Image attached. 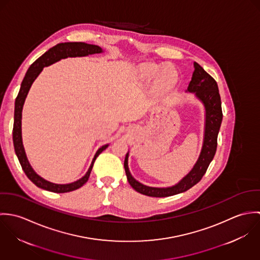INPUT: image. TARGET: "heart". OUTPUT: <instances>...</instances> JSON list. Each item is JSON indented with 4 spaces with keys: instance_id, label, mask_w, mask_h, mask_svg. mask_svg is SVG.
<instances>
[{
    "instance_id": "1",
    "label": "heart",
    "mask_w": 260,
    "mask_h": 260,
    "mask_svg": "<svg viewBox=\"0 0 260 260\" xmlns=\"http://www.w3.org/2000/svg\"><path fill=\"white\" fill-rule=\"evenodd\" d=\"M159 71H160V68L157 65H155V64H149V65H146L143 68V74H144L145 77H147V78H152V77L156 76V75L158 74ZM167 78H168V74L166 73L165 76H164V79L162 80V82L164 84H171V82Z\"/></svg>"
}]
</instances>
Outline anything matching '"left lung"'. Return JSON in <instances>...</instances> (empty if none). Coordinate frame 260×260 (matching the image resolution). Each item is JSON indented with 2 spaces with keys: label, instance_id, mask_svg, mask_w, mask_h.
Returning <instances> with one entry per match:
<instances>
[{
  "label": "left lung",
  "instance_id": "8db88e82",
  "mask_svg": "<svg viewBox=\"0 0 260 260\" xmlns=\"http://www.w3.org/2000/svg\"><path fill=\"white\" fill-rule=\"evenodd\" d=\"M187 90L195 93V95L203 102L206 111L204 142L199 159L189 174L178 184L167 188H156L143 185L132 177L128 169L127 153L124 161V168L128 182L141 194L152 197H167L184 192L201 180L215 155L217 148V136L223 116L221 99L217 83L214 78L208 74L198 63L194 62V72Z\"/></svg>",
  "mask_w": 260,
  "mask_h": 260
}]
</instances>
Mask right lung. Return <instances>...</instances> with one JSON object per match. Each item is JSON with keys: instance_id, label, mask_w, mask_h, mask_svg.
Returning <instances> with one entry per match:
<instances>
[{"instance_id": "obj_1", "label": "right lung", "mask_w": 260, "mask_h": 260, "mask_svg": "<svg viewBox=\"0 0 260 260\" xmlns=\"http://www.w3.org/2000/svg\"><path fill=\"white\" fill-rule=\"evenodd\" d=\"M101 52H102V49L96 45H90V44H86V43H82V42L60 43V44L52 47L45 54H43L40 58H38L37 60L30 66V68L28 69L27 73L23 79L20 91H19L18 96L15 101V114H14V126H13L14 148H15L16 155L19 159V162L22 166V169L24 170L27 177L35 185L42 188V189H45V190H48L51 192H55V193H65V192H70V191H73V190L82 187L88 181V179L90 177V173H91V170L93 168L96 158L103 150H105L108 147V145L102 146L96 152L95 157L92 161V164H91L88 172L86 173V175L84 177H82L81 179L75 181L73 183L54 184V183L49 182V181L43 179L42 177H40L37 173L32 169L31 165L29 164L28 159L25 154V150L23 147V143H22V132H21L22 109H23V105H24L25 99L27 97V94L30 90V87L33 84V82L35 81V79L37 78L38 75L41 73L43 68L46 66H49L61 59L67 58V57H82V56H88V55H92V54H98Z\"/></svg>"}]
</instances>
